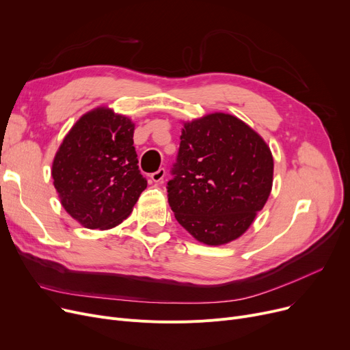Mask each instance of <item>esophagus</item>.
<instances>
[{"instance_id": "1", "label": "esophagus", "mask_w": 350, "mask_h": 350, "mask_svg": "<svg viewBox=\"0 0 350 350\" xmlns=\"http://www.w3.org/2000/svg\"><path fill=\"white\" fill-rule=\"evenodd\" d=\"M164 176H165V170L163 169V167H160L157 172H154V173H152V180L154 181V183H161L163 181V178H164Z\"/></svg>"}]
</instances>
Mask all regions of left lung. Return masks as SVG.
<instances>
[{
  "mask_svg": "<svg viewBox=\"0 0 350 350\" xmlns=\"http://www.w3.org/2000/svg\"><path fill=\"white\" fill-rule=\"evenodd\" d=\"M180 140L167 183L176 219L203 244L237 240L271 194L269 146L241 119L219 112L185 122Z\"/></svg>",
  "mask_w": 350,
  "mask_h": 350,
  "instance_id": "1",
  "label": "left lung"
}]
</instances>
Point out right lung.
<instances>
[{
  "instance_id": "add662e5",
  "label": "right lung",
  "mask_w": 350,
  "mask_h": 350,
  "mask_svg": "<svg viewBox=\"0 0 350 350\" xmlns=\"http://www.w3.org/2000/svg\"><path fill=\"white\" fill-rule=\"evenodd\" d=\"M133 133L127 116L96 107L72 126L55 154L53 186L62 207L85 228L116 227L147 187Z\"/></svg>"
}]
</instances>
